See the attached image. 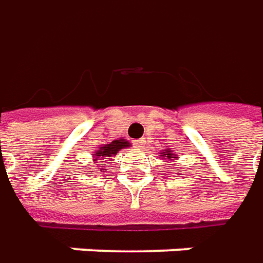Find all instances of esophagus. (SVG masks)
<instances>
[{
	"label": "esophagus",
	"mask_w": 263,
	"mask_h": 263,
	"mask_svg": "<svg viewBox=\"0 0 263 263\" xmlns=\"http://www.w3.org/2000/svg\"><path fill=\"white\" fill-rule=\"evenodd\" d=\"M133 146H135L136 149H143V147L146 146V140H144V139H139V140H135V142H133Z\"/></svg>",
	"instance_id": "obj_1"
}]
</instances>
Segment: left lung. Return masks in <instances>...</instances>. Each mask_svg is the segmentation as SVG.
I'll return each mask as SVG.
<instances>
[{"mask_svg": "<svg viewBox=\"0 0 263 263\" xmlns=\"http://www.w3.org/2000/svg\"><path fill=\"white\" fill-rule=\"evenodd\" d=\"M160 155L163 156V157H164V159H169V160H172V159H173V156H172V150H164V152H163V153H160Z\"/></svg>", "mask_w": 263, "mask_h": 263, "instance_id": "8db88e82", "label": "left lung"}]
</instances>
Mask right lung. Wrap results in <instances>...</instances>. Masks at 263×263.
I'll list each match as a JSON object with an SVG mask.
<instances>
[{
	"instance_id": "right-lung-1",
	"label": "right lung",
	"mask_w": 263,
	"mask_h": 263,
	"mask_svg": "<svg viewBox=\"0 0 263 263\" xmlns=\"http://www.w3.org/2000/svg\"><path fill=\"white\" fill-rule=\"evenodd\" d=\"M128 146H130V143L126 139H119V140H114V142L108 143V144H104L99 150H96V155H93V163L97 164V163H100V160H104V159H108L111 156H116L117 152H120L121 149L128 147Z\"/></svg>"
}]
</instances>
